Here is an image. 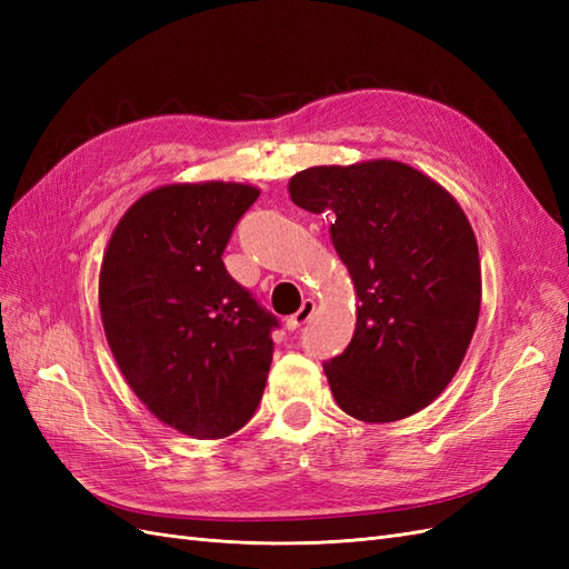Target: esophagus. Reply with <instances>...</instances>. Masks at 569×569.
Returning <instances> with one entry per match:
<instances>
[{
	"instance_id": "1",
	"label": "esophagus",
	"mask_w": 569,
	"mask_h": 569,
	"mask_svg": "<svg viewBox=\"0 0 569 569\" xmlns=\"http://www.w3.org/2000/svg\"><path fill=\"white\" fill-rule=\"evenodd\" d=\"M313 311H316V303H313L311 299H306V301H303V306L299 308V311H297L295 316H291V318L287 320V327H289V330H297V327L306 325L308 320H311Z\"/></svg>"
}]
</instances>
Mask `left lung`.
Wrapping results in <instances>:
<instances>
[{
    "instance_id": "left-lung-1",
    "label": "left lung",
    "mask_w": 569,
    "mask_h": 569,
    "mask_svg": "<svg viewBox=\"0 0 569 569\" xmlns=\"http://www.w3.org/2000/svg\"><path fill=\"white\" fill-rule=\"evenodd\" d=\"M303 211L327 213L358 297L353 339L325 360L343 412L393 422L453 380L477 327V239L458 201L399 161L316 166L289 180Z\"/></svg>"
}]
</instances>
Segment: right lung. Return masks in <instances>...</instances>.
Returning <instances> with one entry per match:
<instances>
[{
	"label": "right lung",
	"mask_w": 569,
	"mask_h": 569,
	"mask_svg": "<svg viewBox=\"0 0 569 569\" xmlns=\"http://www.w3.org/2000/svg\"><path fill=\"white\" fill-rule=\"evenodd\" d=\"M258 189L168 184L111 234L99 308L120 372L166 425L197 439L244 427L261 403L280 320L222 263Z\"/></svg>",
	"instance_id": "right-lung-1"
}]
</instances>
